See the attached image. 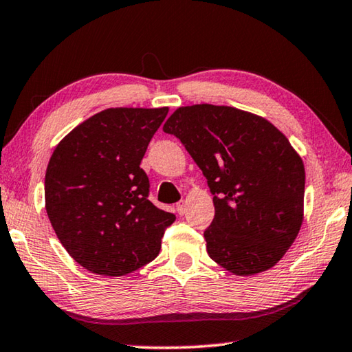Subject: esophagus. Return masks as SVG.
Masks as SVG:
<instances>
[{
    "label": "esophagus",
    "mask_w": 352,
    "mask_h": 352,
    "mask_svg": "<svg viewBox=\"0 0 352 352\" xmlns=\"http://www.w3.org/2000/svg\"><path fill=\"white\" fill-rule=\"evenodd\" d=\"M175 210H177V212H178V214H180V216H183V214H184V211H186V201H184V200H182V201H178Z\"/></svg>",
    "instance_id": "esophagus-1"
}]
</instances>
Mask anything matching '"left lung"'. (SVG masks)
<instances>
[{
	"mask_svg": "<svg viewBox=\"0 0 352 352\" xmlns=\"http://www.w3.org/2000/svg\"><path fill=\"white\" fill-rule=\"evenodd\" d=\"M163 130L183 142L214 194L210 258L236 276L276 265L305 219V163L285 135L254 113L211 104L178 107Z\"/></svg>",
	"mask_w": 352,
	"mask_h": 352,
	"instance_id": "8db88e82",
	"label": "left lung"
}]
</instances>
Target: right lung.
Listing matches in <instances>:
<instances>
[{"label":"right lung","instance_id":"1","mask_svg":"<svg viewBox=\"0 0 352 352\" xmlns=\"http://www.w3.org/2000/svg\"><path fill=\"white\" fill-rule=\"evenodd\" d=\"M169 107L96 113L56 146L45 175V208L68 254L88 272L124 276L153 261L175 216L147 199L140 168Z\"/></svg>","mask_w":352,"mask_h":352}]
</instances>
